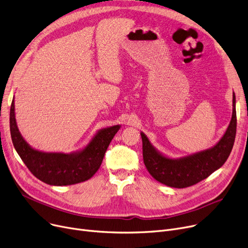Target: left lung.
<instances>
[{
  "label": "left lung",
  "mask_w": 248,
  "mask_h": 248,
  "mask_svg": "<svg viewBox=\"0 0 248 248\" xmlns=\"http://www.w3.org/2000/svg\"><path fill=\"white\" fill-rule=\"evenodd\" d=\"M235 94L233 93L232 116L223 137L215 146L181 158H170L155 149L140 132L142 158L149 173L160 183L173 188H186L209 177L228 159L236 135Z\"/></svg>",
  "instance_id": "1"
}]
</instances>
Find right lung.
<instances>
[{"label":"right lung","mask_w":248,"mask_h":248,"mask_svg":"<svg viewBox=\"0 0 248 248\" xmlns=\"http://www.w3.org/2000/svg\"><path fill=\"white\" fill-rule=\"evenodd\" d=\"M120 124L99 129L81 150L70 154L46 153L33 149L22 137L15 117V101L10 109V131L13 145L31 173L52 186L81 183L93 177L99 169L111 140Z\"/></svg>","instance_id":"right-lung-1"}]
</instances>
